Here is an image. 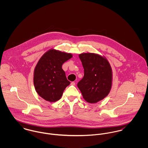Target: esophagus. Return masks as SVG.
Wrapping results in <instances>:
<instances>
[{"label":"esophagus","instance_id":"34e87169","mask_svg":"<svg viewBox=\"0 0 148 148\" xmlns=\"http://www.w3.org/2000/svg\"><path fill=\"white\" fill-rule=\"evenodd\" d=\"M71 84L72 85H73V86H75V85H76V83H75L74 82H72V83H71Z\"/></svg>","mask_w":148,"mask_h":148}]
</instances>
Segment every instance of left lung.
<instances>
[{
	"instance_id": "left-lung-1",
	"label": "left lung",
	"mask_w": 148,
	"mask_h": 148,
	"mask_svg": "<svg viewBox=\"0 0 148 148\" xmlns=\"http://www.w3.org/2000/svg\"><path fill=\"white\" fill-rule=\"evenodd\" d=\"M84 70L83 78L77 83L85 100L96 103L109 94L112 80L110 65L106 58L97 54L79 55Z\"/></svg>"
}]
</instances>
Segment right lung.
<instances>
[{
	"label": "right lung",
	"instance_id": "obj_1",
	"mask_svg": "<svg viewBox=\"0 0 148 148\" xmlns=\"http://www.w3.org/2000/svg\"><path fill=\"white\" fill-rule=\"evenodd\" d=\"M72 57L71 53L50 49L40 59L35 68L34 83L42 99L50 102L60 99L64 89L70 84L62 65Z\"/></svg>",
	"mask_w": 148,
	"mask_h": 148
}]
</instances>
